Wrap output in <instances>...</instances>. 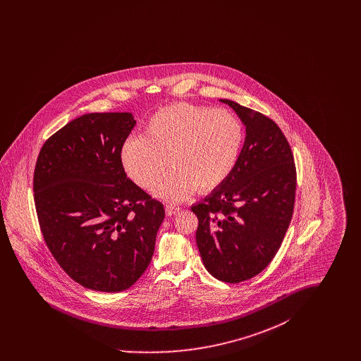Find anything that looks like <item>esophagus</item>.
<instances>
[{
	"mask_svg": "<svg viewBox=\"0 0 361 361\" xmlns=\"http://www.w3.org/2000/svg\"><path fill=\"white\" fill-rule=\"evenodd\" d=\"M166 215H176V214H178L180 211H181V207L176 206V204H166Z\"/></svg>",
	"mask_w": 361,
	"mask_h": 361,
	"instance_id": "1",
	"label": "esophagus"
}]
</instances>
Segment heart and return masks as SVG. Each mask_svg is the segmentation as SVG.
<instances>
[{"mask_svg": "<svg viewBox=\"0 0 361 361\" xmlns=\"http://www.w3.org/2000/svg\"><path fill=\"white\" fill-rule=\"evenodd\" d=\"M245 131L237 116L214 108L178 103L154 114L143 137H127L121 149L124 171L142 188L154 187L166 200H181L193 189L211 190L233 173Z\"/></svg>", "mask_w": 361, "mask_h": 361, "instance_id": "obj_1", "label": "heart"}]
</instances>
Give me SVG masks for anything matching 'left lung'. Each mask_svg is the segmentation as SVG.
<instances>
[{
	"label": "left lung",
	"instance_id": "8db88e82",
	"mask_svg": "<svg viewBox=\"0 0 361 361\" xmlns=\"http://www.w3.org/2000/svg\"><path fill=\"white\" fill-rule=\"evenodd\" d=\"M246 126L240 159L228 178L190 209L207 271L237 284L262 272L281 246L293 214L296 168L291 146L268 116L231 100Z\"/></svg>",
	"mask_w": 361,
	"mask_h": 361
}]
</instances>
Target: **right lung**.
I'll return each instance as SVG.
<instances>
[{
	"label": "right lung",
	"instance_id": "right-lung-1",
	"mask_svg": "<svg viewBox=\"0 0 361 361\" xmlns=\"http://www.w3.org/2000/svg\"><path fill=\"white\" fill-rule=\"evenodd\" d=\"M128 112L87 114L49 137L37 155L34 197L52 256L82 287L130 288L147 269L164 204L127 178L121 149Z\"/></svg>",
	"mask_w": 361,
	"mask_h": 361
}]
</instances>
